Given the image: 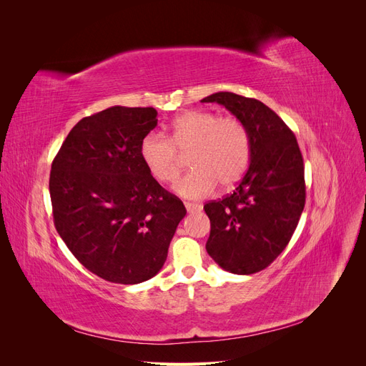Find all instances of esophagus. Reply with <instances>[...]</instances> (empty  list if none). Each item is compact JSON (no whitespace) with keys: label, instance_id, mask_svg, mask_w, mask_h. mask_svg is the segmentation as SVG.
<instances>
[{"label":"esophagus","instance_id":"1","mask_svg":"<svg viewBox=\"0 0 366 366\" xmlns=\"http://www.w3.org/2000/svg\"><path fill=\"white\" fill-rule=\"evenodd\" d=\"M184 207L187 212H198V210H202V204L198 203H191V202H184Z\"/></svg>","mask_w":366,"mask_h":366}]
</instances>
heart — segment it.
Segmentation results:
<instances>
[{
  "label": "heart",
  "instance_id": "heart-1",
  "mask_svg": "<svg viewBox=\"0 0 366 366\" xmlns=\"http://www.w3.org/2000/svg\"><path fill=\"white\" fill-rule=\"evenodd\" d=\"M192 171L175 184L186 198H202L217 184H235L250 160V136L237 117L209 112H189L174 122L171 137L149 132L140 143V157L160 183H174L182 172V156L189 154Z\"/></svg>",
  "mask_w": 366,
  "mask_h": 366
}]
</instances>
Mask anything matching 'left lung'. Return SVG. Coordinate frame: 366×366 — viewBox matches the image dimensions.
<instances>
[{"instance_id": "obj_1", "label": "left lung", "mask_w": 366, "mask_h": 366, "mask_svg": "<svg viewBox=\"0 0 366 366\" xmlns=\"http://www.w3.org/2000/svg\"><path fill=\"white\" fill-rule=\"evenodd\" d=\"M202 102L224 105L250 136V164L237 189L204 204L206 250L230 273L261 272L289 244L305 206L301 149L284 120L257 99L219 92Z\"/></svg>"}]
</instances>
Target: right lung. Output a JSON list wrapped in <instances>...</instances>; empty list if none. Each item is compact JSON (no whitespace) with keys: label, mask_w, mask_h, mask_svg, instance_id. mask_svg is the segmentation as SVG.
<instances>
[{"label":"right lung","mask_w":366,"mask_h":366,"mask_svg":"<svg viewBox=\"0 0 366 366\" xmlns=\"http://www.w3.org/2000/svg\"><path fill=\"white\" fill-rule=\"evenodd\" d=\"M156 127L152 107L107 108L77 122L51 163L54 227L74 258L109 282L156 276L186 215L140 157Z\"/></svg>","instance_id":"obj_1"}]
</instances>
